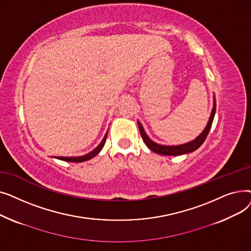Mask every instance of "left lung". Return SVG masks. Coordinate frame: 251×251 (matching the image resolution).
Wrapping results in <instances>:
<instances>
[{
    "mask_svg": "<svg viewBox=\"0 0 251 251\" xmlns=\"http://www.w3.org/2000/svg\"><path fill=\"white\" fill-rule=\"evenodd\" d=\"M215 113H216V103H214V108H213L212 114H210L208 123H207L205 129L203 130V132L199 137L195 138L194 140H192L191 142H188V143H185V144H181V146H175V147L161 146V144H157V143H155V142H153L152 140L150 139V137L147 135V133L144 132V130H143V128H142V126L139 122H138V128H139L140 134H141V137H142L144 143L147 144L148 148L151 151H152L156 153H159V154H164V155L185 154V153H189V152H192V151H196L204 142L205 138L207 137L209 130H210V127H212Z\"/></svg>",
    "mask_w": 251,
    "mask_h": 251,
    "instance_id": "obj_1",
    "label": "left lung"
}]
</instances>
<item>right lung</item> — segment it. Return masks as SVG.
<instances>
[{
	"instance_id": "add662e5",
	"label": "right lung",
	"mask_w": 251,
	"mask_h": 251,
	"mask_svg": "<svg viewBox=\"0 0 251 251\" xmlns=\"http://www.w3.org/2000/svg\"><path fill=\"white\" fill-rule=\"evenodd\" d=\"M107 135H108V133L104 135V137H103L102 141L100 143V146H99L96 150H94V151H90L89 153H87V154H85V155H82V156H77V157H65V156H58L57 159L62 160V161H66V162H71V163H81V162L88 161V160L92 159V157H94V156H96V155H97V154L101 151V149L103 148L104 143H105V139H107Z\"/></svg>"
}]
</instances>
